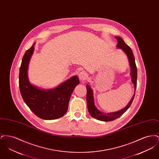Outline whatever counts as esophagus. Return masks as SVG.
<instances>
[{"label": "esophagus", "instance_id": "34e87169", "mask_svg": "<svg viewBox=\"0 0 159 159\" xmlns=\"http://www.w3.org/2000/svg\"><path fill=\"white\" fill-rule=\"evenodd\" d=\"M88 77V74L84 71H81L79 74V77L82 82H84Z\"/></svg>", "mask_w": 159, "mask_h": 159}]
</instances>
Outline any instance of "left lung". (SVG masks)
<instances>
[{"instance_id": "8db88e82", "label": "left lung", "mask_w": 159, "mask_h": 159, "mask_svg": "<svg viewBox=\"0 0 159 159\" xmlns=\"http://www.w3.org/2000/svg\"><path fill=\"white\" fill-rule=\"evenodd\" d=\"M116 39L117 40V44L116 47L117 48L121 49L127 55L129 60V63L130 68V76L132 79V83L134 85V90L135 91L136 89V80H137V68H136V64L135 61V57L134 55L133 52L130 48L128 45L125 43L123 39L118 36H116ZM86 89H87V95H86V101H87V105H88V109L89 114L91 116L98 120L101 121H113L114 120L119 118L129 108L131 105L135 95V91L134 92V94L132 97L131 100L129 102L127 106H126L124 108L121 109L119 111L106 113L101 111L95 106L94 103V98H93V92L89 84H86Z\"/></svg>"}]
</instances>
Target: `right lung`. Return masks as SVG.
I'll return each mask as SVG.
<instances>
[{"label":"right lung","instance_id":"right-lung-1","mask_svg":"<svg viewBox=\"0 0 159 159\" xmlns=\"http://www.w3.org/2000/svg\"><path fill=\"white\" fill-rule=\"evenodd\" d=\"M34 45L35 43L23 56L19 74L20 92L25 103L39 118L57 119L67 112L70 97L80 81L77 76H73L50 89H40L32 84L29 79L28 68Z\"/></svg>","mask_w":159,"mask_h":159}]
</instances>
